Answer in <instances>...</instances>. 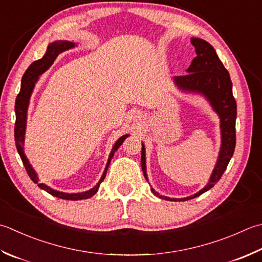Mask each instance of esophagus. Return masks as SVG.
Segmentation results:
<instances>
[{"label":"esophagus","mask_w":262,"mask_h":262,"mask_svg":"<svg viewBox=\"0 0 262 262\" xmlns=\"http://www.w3.org/2000/svg\"><path fill=\"white\" fill-rule=\"evenodd\" d=\"M138 118H140V116H138Z\"/></svg>","instance_id":"esophagus-1"}]
</instances>
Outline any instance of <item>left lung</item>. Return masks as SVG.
<instances>
[{"mask_svg":"<svg viewBox=\"0 0 262 262\" xmlns=\"http://www.w3.org/2000/svg\"><path fill=\"white\" fill-rule=\"evenodd\" d=\"M191 42L195 48L196 56L193 59L191 66L186 70L185 76H175L172 78L176 87L188 94L201 95L206 99L212 110L216 112L220 119V134H222V144L218 159L214 166L211 176L209 178L207 185L193 195L182 199L168 198L160 195L151 187L152 193L158 198L167 200V201H186L201 195L214 186V184L222 178L224 171L226 170L230 159L233 157L236 144V134H235V121H236V101L233 96V84L227 69L224 64L216 51L207 40L192 37ZM141 166L146 181V160H145V146L142 143V157Z\"/></svg>","mask_w":262,"mask_h":262,"instance_id":"8db88e82","label":"left lung"}]
</instances>
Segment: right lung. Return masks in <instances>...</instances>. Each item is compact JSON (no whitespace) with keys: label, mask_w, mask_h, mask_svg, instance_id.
<instances>
[{"label":"right lung","mask_w":262,"mask_h":262,"mask_svg":"<svg viewBox=\"0 0 262 262\" xmlns=\"http://www.w3.org/2000/svg\"><path fill=\"white\" fill-rule=\"evenodd\" d=\"M75 46H77L76 43L70 42V40H55V42L50 43L48 45V49H46V52L43 55L42 59H39L37 61H34V62L28 67V69L25 71V74L23 76L21 79V87H20V92L15 99V125H14V141H15V146H17V150L20 158H21L24 166L27 170L28 175L30 179L35 183L38 184V187L44 189L45 192L50 193L51 195L63 199V200H73V201H77V200H85V199H90L91 196H93L94 194L97 192V189L100 187V184L103 182V179L106 175V170L109 168L110 161L112 157H114L115 152L119 148V146L122 144L126 138L129 136V134H125L121 137L118 138L116 143L112 146V150L110 152L109 159H107V162L104 168V171L102 173V176L100 178V181L97 182L96 185L89 189V191L85 192H80V193H64V192H60L56 191V189L51 188L50 186L45 185L43 183H38L39 178L36 173L35 169L33 166L30 165L29 160L26 157L25 152H24V144H25V134H26V125H27V111H28V106H29V100L30 96L33 94V91L35 89V85L37 83V80L39 79V76L44 74L46 70H48L51 66L53 64L54 60L58 58V55L60 53L64 52V51H68L70 49H74Z\"/></svg>","instance_id":"1"}]
</instances>
